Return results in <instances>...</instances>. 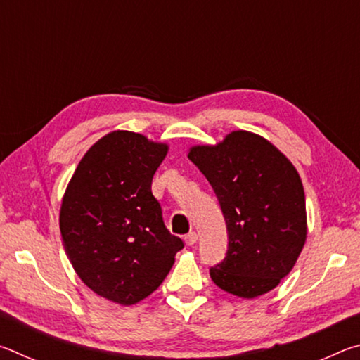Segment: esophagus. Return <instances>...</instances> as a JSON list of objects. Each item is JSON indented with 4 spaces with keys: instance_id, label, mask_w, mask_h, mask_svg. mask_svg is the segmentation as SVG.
<instances>
[{
    "instance_id": "obj_1",
    "label": "esophagus",
    "mask_w": 360,
    "mask_h": 360,
    "mask_svg": "<svg viewBox=\"0 0 360 360\" xmlns=\"http://www.w3.org/2000/svg\"><path fill=\"white\" fill-rule=\"evenodd\" d=\"M197 240H198L197 231H188V233L184 236V241H186L187 246L195 245V243H197Z\"/></svg>"
}]
</instances>
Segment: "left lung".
<instances>
[{
  "label": "left lung",
  "mask_w": 360,
  "mask_h": 360,
  "mask_svg": "<svg viewBox=\"0 0 360 360\" xmlns=\"http://www.w3.org/2000/svg\"><path fill=\"white\" fill-rule=\"evenodd\" d=\"M188 158L214 191L229 248L210 268L217 288L243 298L275 289L307 240L300 176L283 152L255 133L231 131L216 146H193Z\"/></svg>",
  "instance_id": "left-lung-1"
}]
</instances>
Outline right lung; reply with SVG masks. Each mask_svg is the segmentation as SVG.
Listing matches in <instances>:
<instances>
[{
  "instance_id": "right-lung-1",
  "label": "right lung",
  "mask_w": 360,
  "mask_h": 360,
  "mask_svg": "<svg viewBox=\"0 0 360 360\" xmlns=\"http://www.w3.org/2000/svg\"><path fill=\"white\" fill-rule=\"evenodd\" d=\"M167 152L139 133H108L85 152L63 195L60 231L72 268L95 294L125 307L150 295L184 248L150 191Z\"/></svg>"
}]
</instances>
